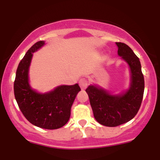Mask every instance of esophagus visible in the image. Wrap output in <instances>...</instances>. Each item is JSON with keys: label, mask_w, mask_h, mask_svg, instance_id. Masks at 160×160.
<instances>
[{"label": "esophagus", "mask_w": 160, "mask_h": 160, "mask_svg": "<svg viewBox=\"0 0 160 160\" xmlns=\"http://www.w3.org/2000/svg\"><path fill=\"white\" fill-rule=\"evenodd\" d=\"M79 85H80V88H81L82 89H85L88 86V85H89V81L85 78H82L80 79V81H79Z\"/></svg>", "instance_id": "obj_1"}]
</instances>
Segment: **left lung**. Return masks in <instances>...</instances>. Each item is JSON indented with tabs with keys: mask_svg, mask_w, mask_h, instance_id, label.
<instances>
[{
	"mask_svg": "<svg viewBox=\"0 0 160 160\" xmlns=\"http://www.w3.org/2000/svg\"><path fill=\"white\" fill-rule=\"evenodd\" d=\"M116 44L118 47V55L129 65V89L120 95H112L92 85L86 89L95 120L109 127L126 123L135 117L140 109L144 91V75L138 57L126 43L119 42Z\"/></svg>",
	"mask_w": 160,
	"mask_h": 160,
	"instance_id": "obj_1",
	"label": "left lung"
}]
</instances>
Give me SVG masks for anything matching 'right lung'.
Returning a JSON list of instances; mask_svg holds the SVG:
<instances>
[{
	"label": "right lung",
	"instance_id": "1",
	"mask_svg": "<svg viewBox=\"0 0 160 160\" xmlns=\"http://www.w3.org/2000/svg\"><path fill=\"white\" fill-rule=\"evenodd\" d=\"M43 44L42 40L34 43L19 62L14 81V95L19 109L31 123L46 129H56L69 120L71 106L81 89L78 83L58 86L45 94L32 89L28 84L31 60L33 52Z\"/></svg>",
	"mask_w": 160,
	"mask_h": 160
}]
</instances>
